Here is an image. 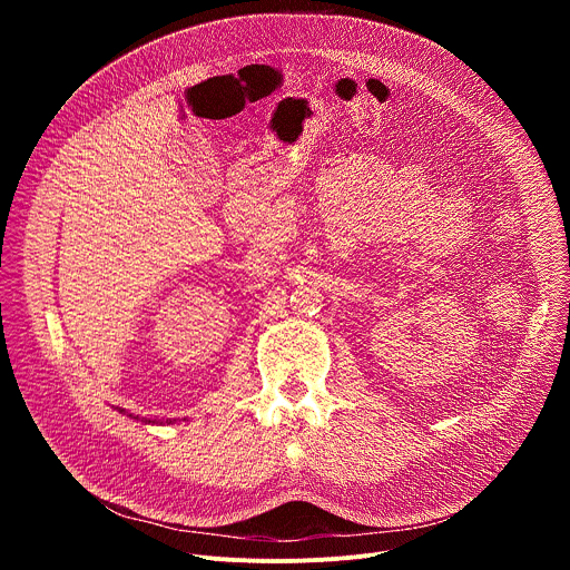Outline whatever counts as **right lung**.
I'll use <instances>...</instances> for the list:
<instances>
[{
  "instance_id": "obj_1",
  "label": "right lung",
  "mask_w": 570,
  "mask_h": 570,
  "mask_svg": "<svg viewBox=\"0 0 570 570\" xmlns=\"http://www.w3.org/2000/svg\"><path fill=\"white\" fill-rule=\"evenodd\" d=\"M119 413H124V411H119ZM128 417H130V420H137V422H139V417H135V415H128ZM141 422H144V424H155V422H150V420H141ZM167 424H176V420H174V422H171V420H167Z\"/></svg>"
}]
</instances>
